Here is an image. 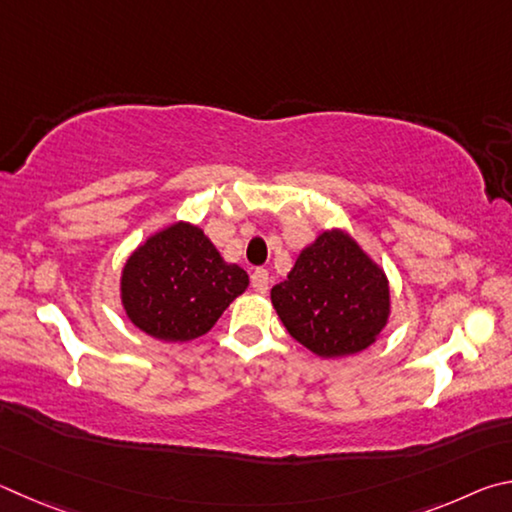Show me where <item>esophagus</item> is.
<instances>
[{
	"label": "esophagus",
	"instance_id": "obj_1",
	"mask_svg": "<svg viewBox=\"0 0 512 512\" xmlns=\"http://www.w3.org/2000/svg\"><path fill=\"white\" fill-rule=\"evenodd\" d=\"M251 288H254L256 294H265L267 288H270V274L263 267H258V270L251 274Z\"/></svg>",
	"mask_w": 512,
	"mask_h": 512
}]
</instances>
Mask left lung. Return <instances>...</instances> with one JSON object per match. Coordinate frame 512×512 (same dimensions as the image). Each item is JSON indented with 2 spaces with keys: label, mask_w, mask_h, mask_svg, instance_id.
Returning <instances> with one entry per match:
<instances>
[{
  "label": "left lung",
  "mask_w": 512,
  "mask_h": 512,
  "mask_svg": "<svg viewBox=\"0 0 512 512\" xmlns=\"http://www.w3.org/2000/svg\"><path fill=\"white\" fill-rule=\"evenodd\" d=\"M270 299L288 333L321 360L366 351L391 317L387 272L339 227L324 229L301 251Z\"/></svg>",
  "instance_id": "obj_1"
}]
</instances>
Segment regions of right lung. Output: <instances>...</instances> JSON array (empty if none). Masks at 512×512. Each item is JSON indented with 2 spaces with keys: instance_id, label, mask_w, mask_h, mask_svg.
<instances>
[{
  "instance_id": "1",
  "label": "right lung",
  "mask_w": 512,
  "mask_h": 512,
  "mask_svg": "<svg viewBox=\"0 0 512 512\" xmlns=\"http://www.w3.org/2000/svg\"><path fill=\"white\" fill-rule=\"evenodd\" d=\"M247 288V272L224 261L204 229L186 220L139 242L119 279L125 317L141 333L168 344L209 333Z\"/></svg>"
}]
</instances>
